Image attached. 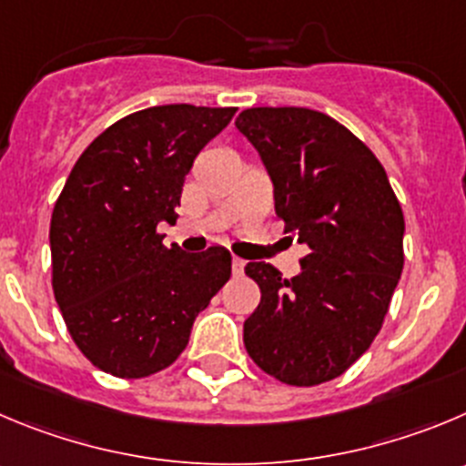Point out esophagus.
Wrapping results in <instances>:
<instances>
[{
    "label": "esophagus",
    "mask_w": 466,
    "mask_h": 466,
    "mask_svg": "<svg viewBox=\"0 0 466 466\" xmlns=\"http://www.w3.org/2000/svg\"><path fill=\"white\" fill-rule=\"evenodd\" d=\"M243 268H246V259L232 258V271H234V276H241Z\"/></svg>",
    "instance_id": "obj_1"
}]
</instances>
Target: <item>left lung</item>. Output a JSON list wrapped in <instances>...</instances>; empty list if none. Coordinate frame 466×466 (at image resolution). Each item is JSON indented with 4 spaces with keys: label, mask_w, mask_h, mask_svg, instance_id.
<instances>
[{
    "label": "left lung",
    "mask_w": 466,
    "mask_h": 466,
    "mask_svg": "<svg viewBox=\"0 0 466 466\" xmlns=\"http://www.w3.org/2000/svg\"><path fill=\"white\" fill-rule=\"evenodd\" d=\"M234 124L271 177L285 232L308 246L292 280L246 264L262 299L243 321V345L282 384H324L384 324L404 264L402 208L377 156L324 112L250 107Z\"/></svg>",
    "instance_id": "1"
}]
</instances>
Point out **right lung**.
Returning a JSON list of instances; mask_svg holds the SVG:
<instances>
[{
    "label": "right lung",
    "mask_w": 466,
    "mask_h": 466,
    "mask_svg": "<svg viewBox=\"0 0 466 466\" xmlns=\"http://www.w3.org/2000/svg\"><path fill=\"white\" fill-rule=\"evenodd\" d=\"M237 107L156 106L103 130L77 158L50 220L52 289L77 350L140 380L179 359L193 321L232 276L220 246H163L186 174Z\"/></svg>",
    "instance_id": "right-lung-1"
}]
</instances>
